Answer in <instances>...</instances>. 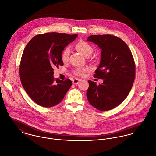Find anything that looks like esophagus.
<instances>
[{"mask_svg": "<svg viewBox=\"0 0 156 156\" xmlns=\"http://www.w3.org/2000/svg\"><path fill=\"white\" fill-rule=\"evenodd\" d=\"M80 81H81V80L78 79H74V80H73V83L74 85H77V84H78V83H79Z\"/></svg>", "mask_w": 156, "mask_h": 156, "instance_id": "1", "label": "esophagus"}]
</instances>
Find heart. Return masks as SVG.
Masks as SVG:
<instances>
[{
	"label": "heart",
	"mask_w": 156,
	"mask_h": 156,
	"mask_svg": "<svg viewBox=\"0 0 156 156\" xmlns=\"http://www.w3.org/2000/svg\"><path fill=\"white\" fill-rule=\"evenodd\" d=\"M76 50L79 51L83 56L87 57L89 56L93 51V47L87 41H79L76 43L75 45ZM70 53V50L69 47H66L61 54V60L66 62L68 59ZM88 68H77L73 71V73L79 77H84L86 74V73L89 71Z\"/></svg>",
	"instance_id": "obj_1"
}]
</instances>
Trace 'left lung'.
<instances>
[{"label":"left lung","mask_w":156,"mask_h":156,"mask_svg":"<svg viewBox=\"0 0 156 156\" xmlns=\"http://www.w3.org/2000/svg\"><path fill=\"white\" fill-rule=\"evenodd\" d=\"M87 41L101 49V61L94 77L103 79L102 84L88 80L87 96L89 103L100 111L112 109L127 97L135 77V63L126 43L118 37L90 35Z\"/></svg>","instance_id":"left-lung-1"}]
</instances>
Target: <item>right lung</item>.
Here are the masks:
<instances>
[{
  "label": "right lung",
  "instance_id": "add662e5",
  "mask_svg": "<svg viewBox=\"0 0 156 156\" xmlns=\"http://www.w3.org/2000/svg\"><path fill=\"white\" fill-rule=\"evenodd\" d=\"M77 34L49 32L33 37L23 52L19 74L23 87L38 105L50 108L59 104L72 85L71 80L53 77V68L64 66L61 54Z\"/></svg>",
  "mask_w": 156,
  "mask_h": 156
}]
</instances>
